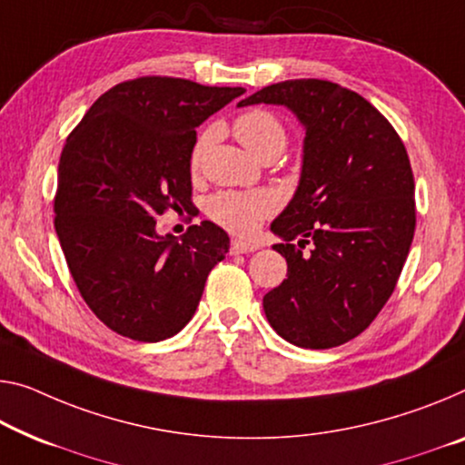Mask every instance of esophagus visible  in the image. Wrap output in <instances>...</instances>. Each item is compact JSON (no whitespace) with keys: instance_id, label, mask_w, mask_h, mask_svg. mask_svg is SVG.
I'll return each instance as SVG.
<instances>
[{"instance_id":"1","label":"esophagus","mask_w":465,"mask_h":465,"mask_svg":"<svg viewBox=\"0 0 465 465\" xmlns=\"http://www.w3.org/2000/svg\"><path fill=\"white\" fill-rule=\"evenodd\" d=\"M255 249H260L257 242H249V241H241V239H234L231 242V252L232 253H253Z\"/></svg>"}]
</instances>
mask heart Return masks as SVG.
Segmentation results:
<instances>
[{"label": "heart", "instance_id": "obj_1", "mask_svg": "<svg viewBox=\"0 0 465 465\" xmlns=\"http://www.w3.org/2000/svg\"><path fill=\"white\" fill-rule=\"evenodd\" d=\"M234 137L257 158L270 152H282L287 143V131L282 120L274 112L253 108L242 112L234 120ZM210 133L199 134L191 152V168H199L203 160L205 147L210 143ZM278 208V197L272 191H220L208 199V216L220 226L237 234H252L268 216Z\"/></svg>", "mask_w": 465, "mask_h": 465}]
</instances>
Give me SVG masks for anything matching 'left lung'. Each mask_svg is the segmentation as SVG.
Instances as JSON below:
<instances>
[{"label": "left lung", "mask_w": 465, "mask_h": 465, "mask_svg": "<svg viewBox=\"0 0 465 465\" xmlns=\"http://www.w3.org/2000/svg\"><path fill=\"white\" fill-rule=\"evenodd\" d=\"M253 104L284 105L305 128L299 187L270 224L287 278L263 295V312L292 345H342L372 324L410 253L416 202L405 145L372 104L331 81L270 84L239 108Z\"/></svg>", "instance_id": "8db88e82"}]
</instances>
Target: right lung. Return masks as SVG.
Here are the masks:
<instances>
[{"instance_id":"1","label":"right lung","mask_w":465,"mask_h":465,"mask_svg":"<svg viewBox=\"0 0 465 465\" xmlns=\"http://www.w3.org/2000/svg\"><path fill=\"white\" fill-rule=\"evenodd\" d=\"M242 87L141 76L105 91L68 134L54 199L55 232L91 312L133 341L158 342L195 313L231 239L210 220L181 239L155 231L191 208L195 128Z\"/></svg>"}]
</instances>
